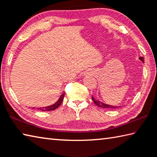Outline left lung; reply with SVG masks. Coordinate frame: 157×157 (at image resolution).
<instances>
[{"mask_svg": "<svg viewBox=\"0 0 157 157\" xmlns=\"http://www.w3.org/2000/svg\"><path fill=\"white\" fill-rule=\"evenodd\" d=\"M139 59L142 62H144V59H143V57H139ZM92 100L94 101V102L95 103V105L98 107H100L101 108H105V109H117L120 107H118V106H113V105H107V104H105V103H103L102 102H101L100 100H95V98L92 96Z\"/></svg>", "mask_w": 157, "mask_h": 157, "instance_id": "obj_1", "label": "left lung"}]
</instances>
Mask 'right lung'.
Masks as SVG:
<instances>
[{
  "mask_svg": "<svg viewBox=\"0 0 157 157\" xmlns=\"http://www.w3.org/2000/svg\"><path fill=\"white\" fill-rule=\"evenodd\" d=\"M65 94L63 93V94L61 95L60 98H59V100H58L55 103V104H53L52 105H50L48 106V107H39V108H36L37 109L42 111H52V110H55L56 109L59 107V106L62 104V102H63V98H64V95ZM34 107H33L34 109Z\"/></svg>",
  "mask_w": 157,
  "mask_h": 157,
  "instance_id": "1",
  "label": "right lung"
}]
</instances>
